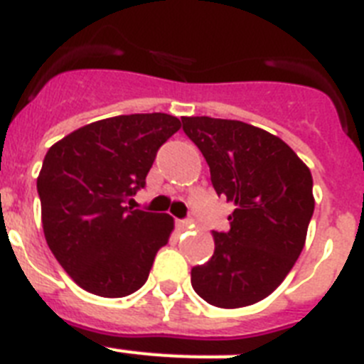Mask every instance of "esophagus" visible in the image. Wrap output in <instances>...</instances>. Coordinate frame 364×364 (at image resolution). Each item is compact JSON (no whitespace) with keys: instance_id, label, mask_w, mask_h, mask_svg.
<instances>
[{"instance_id":"obj_1","label":"esophagus","mask_w":364,"mask_h":364,"mask_svg":"<svg viewBox=\"0 0 364 364\" xmlns=\"http://www.w3.org/2000/svg\"><path fill=\"white\" fill-rule=\"evenodd\" d=\"M189 223H191V219H189V218H186V219H178V225H180V227H188Z\"/></svg>"}]
</instances>
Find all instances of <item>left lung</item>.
<instances>
[{
    "label": "left lung",
    "instance_id": "1",
    "mask_svg": "<svg viewBox=\"0 0 364 364\" xmlns=\"http://www.w3.org/2000/svg\"><path fill=\"white\" fill-rule=\"evenodd\" d=\"M182 130L203 152L215 193L234 203L215 251L191 268V287L221 309L247 307L283 283L303 251L314 212L311 171L283 139L257 126L182 117Z\"/></svg>",
    "mask_w": 364,
    "mask_h": 364
}]
</instances>
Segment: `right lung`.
Wrapping results in <instances>:
<instances>
[{"label":"right lung","instance_id":"obj_1","mask_svg":"<svg viewBox=\"0 0 364 364\" xmlns=\"http://www.w3.org/2000/svg\"><path fill=\"white\" fill-rule=\"evenodd\" d=\"M180 121L135 113L96 121L48 150L37 178L48 247L87 292L124 297L149 279L173 230L169 214L132 210L156 154Z\"/></svg>","mask_w":364,"mask_h":364}]
</instances>
